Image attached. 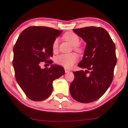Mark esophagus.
<instances>
[{"mask_svg":"<svg viewBox=\"0 0 128 128\" xmlns=\"http://www.w3.org/2000/svg\"><path fill=\"white\" fill-rule=\"evenodd\" d=\"M64 70H65L66 72H70V70L67 68H64Z\"/></svg>","mask_w":128,"mask_h":128,"instance_id":"34e87169","label":"esophagus"}]
</instances>
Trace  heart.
I'll return each mask as SVG.
<instances>
[{
	"label": "heart",
	"mask_w": 128,
	"mask_h": 128,
	"mask_svg": "<svg viewBox=\"0 0 128 128\" xmlns=\"http://www.w3.org/2000/svg\"><path fill=\"white\" fill-rule=\"evenodd\" d=\"M63 38L67 41L74 46V50L77 52H81L82 49L79 47L78 45L80 43V39L78 35L74 32H67L63 35ZM58 48V40L56 39L52 44V50L54 52H56ZM78 60V56L74 53L70 54H62L56 56L55 58V62L58 65L64 66L65 67H71Z\"/></svg>",
	"instance_id": "heart-1"
}]
</instances>
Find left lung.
<instances>
[{
	"mask_svg": "<svg viewBox=\"0 0 128 128\" xmlns=\"http://www.w3.org/2000/svg\"><path fill=\"white\" fill-rule=\"evenodd\" d=\"M73 30L87 43L83 60L78 66L88 70L73 72L74 79L70 92L79 102L90 103L101 98L112 82L117 61L115 45L107 30L101 27Z\"/></svg>",
	"mask_w": 128,
	"mask_h": 128,
	"instance_id": "8db88e82",
	"label": "left lung"
}]
</instances>
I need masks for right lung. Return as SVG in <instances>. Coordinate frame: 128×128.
Here are the masks:
<instances>
[{
    "mask_svg": "<svg viewBox=\"0 0 128 128\" xmlns=\"http://www.w3.org/2000/svg\"><path fill=\"white\" fill-rule=\"evenodd\" d=\"M62 30L46 26H30L21 32L14 47L15 78L26 96L34 101L47 98L52 82L65 73L64 68L52 64L41 68L42 62L51 64L52 44Z\"/></svg>",
    "mask_w": 128,
    "mask_h": 128,
    "instance_id": "right-lung-1",
    "label": "right lung"
}]
</instances>
